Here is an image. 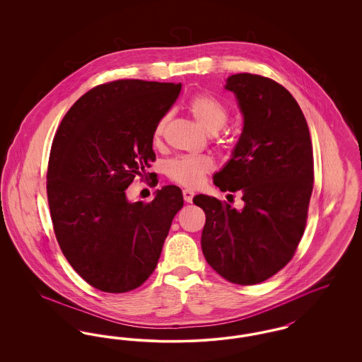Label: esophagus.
I'll list each match as a JSON object with an SVG mask.
<instances>
[{
	"instance_id": "1",
	"label": "esophagus",
	"mask_w": 362,
	"mask_h": 362,
	"mask_svg": "<svg viewBox=\"0 0 362 362\" xmlns=\"http://www.w3.org/2000/svg\"><path fill=\"white\" fill-rule=\"evenodd\" d=\"M183 198L187 204H191L192 198H194V192L191 189H183Z\"/></svg>"
}]
</instances>
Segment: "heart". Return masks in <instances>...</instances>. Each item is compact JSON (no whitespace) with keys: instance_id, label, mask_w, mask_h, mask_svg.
<instances>
[{"instance_id":"b5f03b06","label":"heart","mask_w":362,"mask_h":362,"mask_svg":"<svg viewBox=\"0 0 362 362\" xmlns=\"http://www.w3.org/2000/svg\"><path fill=\"white\" fill-rule=\"evenodd\" d=\"M189 111L197 124L207 133H218L228 122L229 111L224 103L210 95L194 96L189 103ZM168 123V115L161 117L156 123L155 139L163 136L165 126ZM213 160L207 156L194 157H177L167 163L165 173L168 177L177 185L197 189L204 183L206 173L213 170Z\"/></svg>"}]
</instances>
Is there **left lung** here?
<instances>
[{
  "label": "left lung",
  "instance_id": "left-lung-1",
  "mask_svg": "<svg viewBox=\"0 0 362 362\" xmlns=\"http://www.w3.org/2000/svg\"><path fill=\"white\" fill-rule=\"evenodd\" d=\"M224 88L238 100L243 130L213 183L240 191L244 206L204 194L192 201L206 214L201 245L207 263L229 282L255 285L278 273L301 240L313 189L312 144L304 114L284 86L238 73Z\"/></svg>",
  "mask_w": 362,
  "mask_h": 362
}]
</instances>
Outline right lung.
Wrapping results in <instances>:
<instances>
[{"label": "right lung", "instance_id": "1", "mask_svg": "<svg viewBox=\"0 0 362 362\" xmlns=\"http://www.w3.org/2000/svg\"><path fill=\"white\" fill-rule=\"evenodd\" d=\"M182 84L118 80L71 105L52 142L47 197L59 247L77 274L107 293H124L153 273L175 214L177 186L156 189L149 204L126 189L156 160V123Z\"/></svg>", "mask_w": 362, "mask_h": 362}]
</instances>
